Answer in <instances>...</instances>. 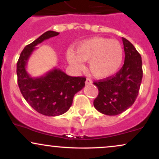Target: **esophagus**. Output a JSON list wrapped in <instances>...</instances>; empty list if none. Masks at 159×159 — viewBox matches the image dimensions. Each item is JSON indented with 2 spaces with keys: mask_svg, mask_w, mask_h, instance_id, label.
Masks as SVG:
<instances>
[{
  "mask_svg": "<svg viewBox=\"0 0 159 159\" xmlns=\"http://www.w3.org/2000/svg\"><path fill=\"white\" fill-rule=\"evenodd\" d=\"M86 84H92V80L90 79V78H87L85 81Z\"/></svg>",
  "mask_w": 159,
  "mask_h": 159,
  "instance_id": "1",
  "label": "esophagus"
}]
</instances>
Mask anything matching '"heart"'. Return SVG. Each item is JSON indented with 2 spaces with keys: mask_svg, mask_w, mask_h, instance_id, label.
<instances>
[{
  "mask_svg": "<svg viewBox=\"0 0 159 159\" xmlns=\"http://www.w3.org/2000/svg\"><path fill=\"white\" fill-rule=\"evenodd\" d=\"M76 54L67 52V60L78 69L89 61V69L95 77L106 78L119 70L123 61V49L119 41L103 37H93L76 45Z\"/></svg>",
  "mask_w": 159,
  "mask_h": 159,
  "instance_id": "b5f03b06",
  "label": "heart"
}]
</instances>
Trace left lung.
<instances>
[{
	"label": "left lung",
	"instance_id": "1",
	"mask_svg": "<svg viewBox=\"0 0 159 159\" xmlns=\"http://www.w3.org/2000/svg\"><path fill=\"white\" fill-rule=\"evenodd\" d=\"M125 61L114 76L95 81L98 94L94 99L95 108L109 116L118 115L134 104L143 78L141 56L129 40L122 37Z\"/></svg>",
	"mask_w": 159,
	"mask_h": 159
}]
</instances>
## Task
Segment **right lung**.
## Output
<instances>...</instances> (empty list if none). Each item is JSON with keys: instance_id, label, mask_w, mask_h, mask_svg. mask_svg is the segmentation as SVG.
Instances as JSON below:
<instances>
[{"instance_id": "1", "label": "right lung", "mask_w": 159, "mask_h": 159, "mask_svg": "<svg viewBox=\"0 0 159 159\" xmlns=\"http://www.w3.org/2000/svg\"><path fill=\"white\" fill-rule=\"evenodd\" d=\"M58 32L48 30L35 41L26 45L17 63L18 85L23 97L34 110L48 116H59L69 110L75 94L85 86L84 77H72L54 68L44 75L32 78L26 70L29 57L38 44L57 36Z\"/></svg>"}]
</instances>
